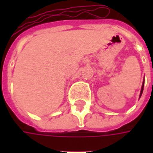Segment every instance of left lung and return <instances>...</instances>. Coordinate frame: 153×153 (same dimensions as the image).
Wrapping results in <instances>:
<instances>
[{
  "label": "left lung",
  "instance_id": "obj_1",
  "mask_svg": "<svg viewBox=\"0 0 153 153\" xmlns=\"http://www.w3.org/2000/svg\"><path fill=\"white\" fill-rule=\"evenodd\" d=\"M143 86H144V81H143V83L142 85V88H141V92H140V97H141L142 93H143Z\"/></svg>",
  "mask_w": 153,
  "mask_h": 153
}]
</instances>
